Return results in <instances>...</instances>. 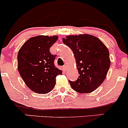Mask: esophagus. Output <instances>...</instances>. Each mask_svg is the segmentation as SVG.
<instances>
[{
    "label": "esophagus",
    "instance_id": "esophagus-1",
    "mask_svg": "<svg viewBox=\"0 0 128 128\" xmlns=\"http://www.w3.org/2000/svg\"><path fill=\"white\" fill-rule=\"evenodd\" d=\"M62 68H63V70H67V66H66V65L62 67Z\"/></svg>",
    "mask_w": 128,
    "mask_h": 128
}]
</instances>
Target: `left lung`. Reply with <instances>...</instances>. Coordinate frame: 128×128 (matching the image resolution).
<instances>
[{
    "instance_id": "1",
    "label": "left lung",
    "mask_w": 128,
    "mask_h": 128,
    "mask_svg": "<svg viewBox=\"0 0 128 128\" xmlns=\"http://www.w3.org/2000/svg\"><path fill=\"white\" fill-rule=\"evenodd\" d=\"M62 42L72 50L79 76L69 80L72 88L80 93H88L102 84L110 68L109 51L98 38L88 34L68 36Z\"/></svg>"
}]
</instances>
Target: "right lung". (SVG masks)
<instances>
[{
	"label": "right lung",
	"mask_w": 128,
	"mask_h": 128,
	"mask_svg": "<svg viewBox=\"0 0 128 128\" xmlns=\"http://www.w3.org/2000/svg\"><path fill=\"white\" fill-rule=\"evenodd\" d=\"M58 36H38L29 38L19 50L17 55L18 72L26 85L34 92L46 94L52 90L56 77L62 71L55 67L56 55L50 48Z\"/></svg>",
	"instance_id": "add662e5"
}]
</instances>
